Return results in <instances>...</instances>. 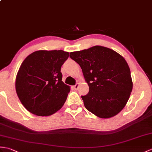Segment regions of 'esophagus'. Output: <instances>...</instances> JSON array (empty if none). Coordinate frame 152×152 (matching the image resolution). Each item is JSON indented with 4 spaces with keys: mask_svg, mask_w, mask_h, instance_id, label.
<instances>
[{
    "mask_svg": "<svg viewBox=\"0 0 152 152\" xmlns=\"http://www.w3.org/2000/svg\"><path fill=\"white\" fill-rule=\"evenodd\" d=\"M78 87H79V83H77L75 86H73V88H74V89L76 91V90H77V89H78Z\"/></svg>",
    "mask_w": 152,
    "mask_h": 152,
    "instance_id": "1",
    "label": "esophagus"
}]
</instances>
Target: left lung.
<instances>
[{"instance_id":"8db88e82","label":"left lung","mask_w":152,"mask_h":152,"mask_svg":"<svg viewBox=\"0 0 152 152\" xmlns=\"http://www.w3.org/2000/svg\"><path fill=\"white\" fill-rule=\"evenodd\" d=\"M79 64L89 91L82 96L88 111L102 118H111L125 107L133 89L125 59L112 49L94 46L70 53Z\"/></svg>"}]
</instances>
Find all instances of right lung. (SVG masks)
<instances>
[{
    "label": "right lung",
    "instance_id": "add662e5",
    "mask_svg": "<svg viewBox=\"0 0 152 152\" xmlns=\"http://www.w3.org/2000/svg\"><path fill=\"white\" fill-rule=\"evenodd\" d=\"M69 53L63 50H38L28 56L15 80L21 103L36 115L55 113L64 105L70 87L62 82L61 67Z\"/></svg>",
    "mask_w": 152,
    "mask_h": 152
}]
</instances>
